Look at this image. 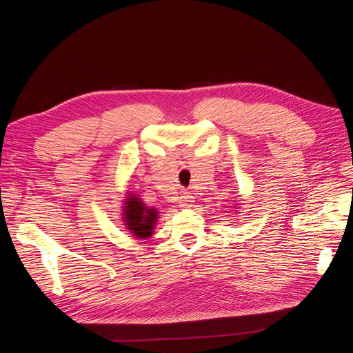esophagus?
<instances>
[{
    "instance_id": "esophagus-1",
    "label": "esophagus",
    "mask_w": 353,
    "mask_h": 353,
    "mask_svg": "<svg viewBox=\"0 0 353 353\" xmlns=\"http://www.w3.org/2000/svg\"><path fill=\"white\" fill-rule=\"evenodd\" d=\"M179 208H190L193 205V197H191L188 193H184L183 196L179 197Z\"/></svg>"
}]
</instances>
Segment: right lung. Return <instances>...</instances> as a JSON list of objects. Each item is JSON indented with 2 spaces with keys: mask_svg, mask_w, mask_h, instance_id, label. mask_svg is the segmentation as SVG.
I'll return each mask as SVG.
<instances>
[{
  "mask_svg": "<svg viewBox=\"0 0 353 353\" xmlns=\"http://www.w3.org/2000/svg\"><path fill=\"white\" fill-rule=\"evenodd\" d=\"M125 225L131 230L134 236L138 239H147L153 234L154 222L157 219L156 209L145 208L143 201L138 200L135 196H130L125 201Z\"/></svg>",
  "mask_w": 353,
  "mask_h": 353,
  "instance_id": "obj_1",
  "label": "right lung"
}]
</instances>
